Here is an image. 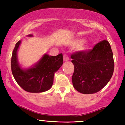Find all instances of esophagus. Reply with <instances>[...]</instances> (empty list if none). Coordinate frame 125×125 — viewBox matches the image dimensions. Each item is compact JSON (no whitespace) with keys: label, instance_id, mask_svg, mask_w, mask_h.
Returning a JSON list of instances; mask_svg holds the SVG:
<instances>
[{"label":"esophagus","instance_id":"esophagus-1","mask_svg":"<svg viewBox=\"0 0 125 125\" xmlns=\"http://www.w3.org/2000/svg\"><path fill=\"white\" fill-rule=\"evenodd\" d=\"M68 60H69L68 56H67L66 54H64V55H63V61H67Z\"/></svg>","mask_w":125,"mask_h":125}]
</instances>
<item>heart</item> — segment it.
Instances as JSON below:
<instances>
[{
	"label": "heart",
	"mask_w": 125,
	"mask_h": 125,
	"mask_svg": "<svg viewBox=\"0 0 125 125\" xmlns=\"http://www.w3.org/2000/svg\"><path fill=\"white\" fill-rule=\"evenodd\" d=\"M83 42H84V39H79L76 40V41L74 42V44L75 45H78V44H81ZM86 48V45L85 44L83 43L79 47V50L80 51H84Z\"/></svg>",
	"instance_id": "heart-1"
}]
</instances>
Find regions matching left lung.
Here are the masks:
<instances>
[{"instance_id":"obj_1","label":"left lung","mask_w":125,"mask_h":125,"mask_svg":"<svg viewBox=\"0 0 125 125\" xmlns=\"http://www.w3.org/2000/svg\"><path fill=\"white\" fill-rule=\"evenodd\" d=\"M74 70V88L83 94L96 93L106 85L112 76L114 61L111 47L106 40L100 42L92 49L71 55Z\"/></svg>"}]
</instances>
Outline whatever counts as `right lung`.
I'll return each mask as SVG.
<instances>
[{"label": "right lung", "instance_id": "obj_1", "mask_svg": "<svg viewBox=\"0 0 125 125\" xmlns=\"http://www.w3.org/2000/svg\"><path fill=\"white\" fill-rule=\"evenodd\" d=\"M21 43V41L16 43L11 59L12 72L15 81L23 89L28 92L41 93L50 89L53 83L54 73L63 64L62 53L54 56L45 54L32 67L23 69L19 64L17 55Z\"/></svg>", "mask_w": 125, "mask_h": 125}]
</instances>
